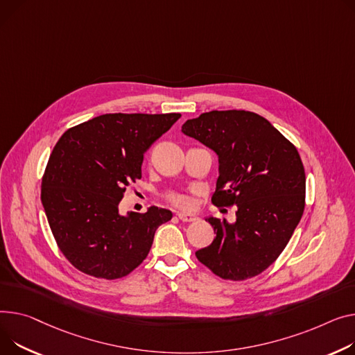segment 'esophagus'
Listing matches in <instances>:
<instances>
[{
    "label": "esophagus",
    "mask_w": 355,
    "mask_h": 355,
    "mask_svg": "<svg viewBox=\"0 0 355 355\" xmlns=\"http://www.w3.org/2000/svg\"><path fill=\"white\" fill-rule=\"evenodd\" d=\"M178 218L185 223H191V221L198 220V217L194 214V212H178Z\"/></svg>",
    "instance_id": "1"
}]
</instances>
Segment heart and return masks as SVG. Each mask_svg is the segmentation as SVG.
Instances as JSON below:
<instances>
[{"label": "heart", "mask_w": 355, "mask_h": 355, "mask_svg": "<svg viewBox=\"0 0 355 355\" xmlns=\"http://www.w3.org/2000/svg\"><path fill=\"white\" fill-rule=\"evenodd\" d=\"M170 201L173 202V204H175V205H178V207H185V205H188V198L185 197V196H182V194H177V193H174V194H170Z\"/></svg>", "instance_id": "heart-1"}]
</instances>
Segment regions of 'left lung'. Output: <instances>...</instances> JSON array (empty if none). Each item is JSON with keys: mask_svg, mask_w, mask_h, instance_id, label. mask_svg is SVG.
<instances>
[{"mask_svg": "<svg viewBox=\"0 0 355 355\" xmlns=\"http://www.w3.org/2000/svg\"><path fill=\"white\" fill-rule=\"evenodd\" d=\"M181 131L218 157L212 204L237 205L235 223L207 218L216 237L197 258L224 279L258 275L286 248L302 217L305 173L297 148L264 116L244 110L204 112Z\"/></svg>", "mask_w": 355, "mask_h": 355, "instance_id": "left-lung-1", "label": "left lung"}]
</instances>
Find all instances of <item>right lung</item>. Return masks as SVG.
Returning a JSON list of instances; mask_svg holds the SVG:
<instances>
[{
    "label": "right lung",
    "mask_w": 355,
    "mask_h": 355,
    "mask_svg": "<svg viewBox=\"0 0 355 355\" xmlns=\"http://www.w3.org/2000/svg\"><path fill=\"white\" fill-rule=\"evenodd\" d=\"M181 114H104L67 130L42 177L41 202L54 239L80 271L105 279L130 274L148 255L165 208L120 214L125 187L141 178L144 153Z\"/></svg>",
    "instance_id": "add662e5"
}]
</instances>
